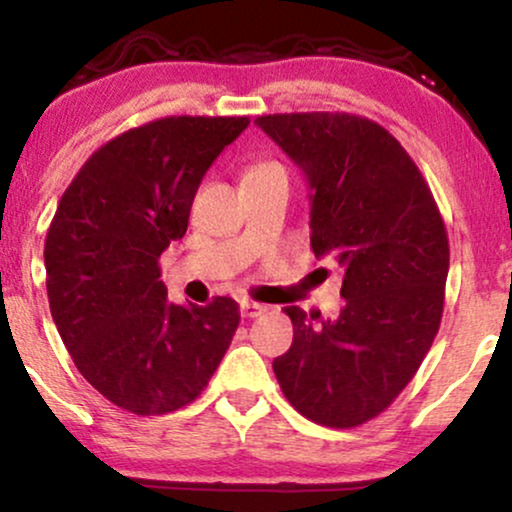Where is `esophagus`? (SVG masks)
I'll return each mask as SVG.
<instances>
[{"label":"esophagus","mask_w":512,"mask_h":512,"mask_svg":"<svg viewBox=\"0 0 512 512\" xmlns=\"http://www.w3.org/2000/svg\"><path fill=\"white\" fill-rule=\"evenodd\" d=\"M240 313H243V317H257L267 313V305L255 301H240Z\"/></svg>","instance_id":"34e87169"}]
</instances>
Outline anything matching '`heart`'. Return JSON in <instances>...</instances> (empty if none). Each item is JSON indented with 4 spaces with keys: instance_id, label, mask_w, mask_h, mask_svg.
<instances>
[{
    "instance_id": "1",
    "label": "heart",
    "mask_w": 512,
    "mask_h": 512,
    "mask_svg": "<svg viewBox=\"0 0 512 512\" xmlns=\"http://www.w3.org/2000/svg\"><path fill=\"white\" fill-rule=\"evenodd\" d=\"M269 175H284V178H286L284 163L276 161V158H272V156H260V158H255V161H252L248 168H245L243 180L269 178Z\"/></svg>"
}]
</instances>
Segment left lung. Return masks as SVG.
Listing matches in <instances>:
<instances>
[{
  "mask_svg": "<svg viewBox=\"0 0 512 512\" xmlns=\"http://www.w3.org/2000/svg\"><path fill=\"white\" fill-rule=\"evenodd\" d=\"M313 190L310 245L344 267V308L289 305L293 342L272 368L305 419L354 428L399 397L436 339L450 245L431 187L378 122L351 113L260 115Z\"/></svg>",
  "mask_w": 512,
  "mask_h": 512,
  "instance_id": "8db88e82",
  "label": "left lung"
}]
</instances>
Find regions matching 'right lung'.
I'll return each instance as SVG.
<instances>
[{"label": "right lung", "instance_id": "right-lung-1", "mask_svg": "<svg viewBox=\"0 0 512 512\" xmlns=\"http://www.w3.org/2000/svg\"><path fill=\"white\" fill-rule=\"evenodd\" d=\"M250 117L170 115L93 151L45 238L50 313L79 373L115 407H187L238 330L233 298L175 305L158 257L187 231L195 192Z\"/></svg>", "mask_w": 512, "mask_h": 512}]
</instances>
